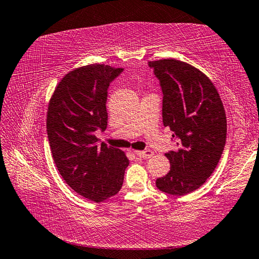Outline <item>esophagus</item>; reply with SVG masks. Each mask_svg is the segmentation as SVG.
<instances>
[{"instance_id":"obj_1","label":"esophagus","mask_w":259,"mask_h":259,"mask_svg":"<svg viewBox=\"0 0 259 259\" xmlns=\"http://www.w3.org/2000/svg\"><path fill=\"white\" fill-rule=\"evenodd\" d=\"M135 154L137 155L140 158H150L153 156V152L150 149H145V150H135Z\"/></svg>"}]
</instances>
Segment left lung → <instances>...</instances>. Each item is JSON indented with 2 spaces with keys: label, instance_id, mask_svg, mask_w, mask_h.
Segmentation results:
<instances>
[{
  "label": "left lung",
  "instance_id": "obj_1",
  "mask_svg": "<svg viewBox=\"0 0 259 259\" xmlns=\"http://www.w3.org/2000/svg\"><path fill=\"white\" fill-rule=\"evenodd\" d=\"M163 93L164 126L173 131L170 171L156 187L173 196L198 189L214 172L227 140V116L218 91L205 74L175 59L148 62Z\"/></svg>",
  "mask_w": 259,
  "mask_h": 259
}]
</instances>
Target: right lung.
Listing matches in <instances>:
<instances>
[{"instance_id":"add662e5","label":"right lung","mask_w":259,"mask_h":259,"mask_svg":"<svg viewBox=\"0 0 259 259\" xmlns=\"http://www.w3.org/2000/svg\"><path fill=\"white\" fill-rule=\"evenodd\" d=\"M122 71L104 64L73 70L49 104L46 128L55 165L72 190L96 203L120 191L129 165L122 150L98 145L95 136L106 129L107 89Z\"/></svg>"}]
</instances>
